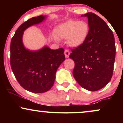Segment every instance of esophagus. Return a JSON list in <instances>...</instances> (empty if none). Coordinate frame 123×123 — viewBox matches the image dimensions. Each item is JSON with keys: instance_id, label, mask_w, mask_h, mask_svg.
Here are the masks:
<instances>
[{"instance_id": "1", "label": "esophagus", "mask_w": 123, "mask_h": 123, "mask_svg": "<svg viewBox=\"0 0 123 123\" xmlns=\"http://www.w3.org/2000/svg\"><path fill=\"white\" fill-rule=\"evenodd\" d=\"M64 54H65V55L66 58H69V54H70L69 51L68 50H65Z\"/></svg>"}]
</instances>
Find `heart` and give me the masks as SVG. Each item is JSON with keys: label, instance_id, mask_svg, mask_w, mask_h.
Masks as SVG:
<instances>
[{"label": "heart", "instance_id": "heart-1", "mask_svg": "<svg viewBox=\"0 0 123 123\" xmlns=\"http://www.w3.org/2000/svg\"><path fill=\"white\" fill-rule=\"evenodd\" d=\"M89 31L90 26L87 21L70 19L55 28L53 37L55 40L67 39L69 46L77 47L87 40Z\"/></svg>", "mask_w": 123, "mask_h": 123}]
</instances>
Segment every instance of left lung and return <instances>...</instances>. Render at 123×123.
<instances>
[{
  "label": "left lung",
  "instance_id": "obj_1",
  "mask_svg": "<svg viewBox=\"0 0 123 123\" xmlns=\"http://www.w3.org/2000/svg\"><path fill=\"white\" fill-rule=\"evenodd\" d=\"M87 17L90 31L86 42L72 49L69 58L74 62L73 75L83 88L95 91L111 81L115 61L113 33L106 23L92 12Z\"/></svg>",
  "mask_w": 123,
  "mask_h": 123
}]
</instances>
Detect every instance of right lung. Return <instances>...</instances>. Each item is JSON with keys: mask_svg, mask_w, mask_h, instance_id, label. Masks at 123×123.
I'll list each match as a JSON object with an SVG mask.
<instances>
[{"mask_svg": "<svg viewBox=\"0 0 123 123\" xmlns=\"http://www.w3.org/2000/svg\"><path fill=\"white\" fill-rule=\"evenodd\" d=\"M46 17L31 18L21 24L10 44V65L12 72L21 87L35 93L45 92L53 86L57 69L65 60L62 48L51 50L44 47L40 50H26L22 35L26 28L40 23Z\"/></svg>", "mask_w": 123, "mask_h": 123, "instance_id": "1", "label": "right lung"}]
</instances>
